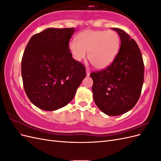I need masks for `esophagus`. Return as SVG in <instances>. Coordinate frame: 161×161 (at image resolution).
Masks as SVG:
<instances>
[{
  "label": "esophagus",
  "mask_w": 161,
  "mask_h": 161,
  "mask_svg": "<svg viewBox=\"0 0 161 161\" xmlns=\"http://www.w3.org/2000/svg\"><path fill=\"white\" fill-rule=\"evenodd\" d=\"M86 76H89L90 75V71H89V69H86Z\"/></svg>",
  "instance_id": "34e87169"
}]
</instances>
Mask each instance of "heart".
<instances>
[{"label": "heart", "mask_w": 161, "mask_h": 161, "mask_svg": "<svg viewBox=\"0 0 161 161\" xmlns=\"http://www.w3.org/2000/svg\"><path fill=\"white\" fill-rule=\"evenodd\" d=\"M120 47V37L115 31L85 30L78 34L76 41L69 43L73 58L79 62L88 52V59L95 68L103 69L114 61Z\"/></svg>", "instance_id": "b5f03b06"}]
</instances>
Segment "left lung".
Wrapping results in <instances>:
<instances>
[{"instance_id": "1", "label": "left lung", "mask_w": 161, "mask_h": 161, "mask_svg": "<svg viewBox=\"0 0 161 161\" xmlns=\"http://www.w3.org/2000/svg\"><path fill=\"white\" fill-rule=\"evenodd\" d=\"M121 46L114 61L105 69L92 72L95 103L104 114H124L137 103L144 82V66L140 48L134 39L118 28Z\"/></svg>"}]
</instances>
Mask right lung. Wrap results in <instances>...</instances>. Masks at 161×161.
I'll use <instances>...</instances> for the list:
<instances>
[{"instance_id": "obj_1", "label": "right lung", "mask_w": 161, "mask_h": 161, "mask_svg": "<svg viewBox=\"0 0 161 161\" xmlns=\"http://www.w3.org/2000/svg\"><path fill=\"white\" fill-rule=\"evenodd\" d=\"M75 28H48L33 36L21 60L23 87L31 103L45 111L63 108L74 98L86 76L73 59L69 41Z\"/></svg>"}]
</instances>
